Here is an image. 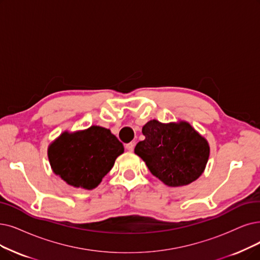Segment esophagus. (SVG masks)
<instances>
[{"label": "esophagus", "mask_w": 260, "mask_h": 260, "mask_svg": "<svg viewBox=\"0 0 260 260\" xmlns=\"http://www.w3.org/2000/svg\"><path fill=\"white\" fill-rule=\"evenodd\" d=\"M124 148H126L128 151H133V149H134V144H133V143L124 144Z\"/></svg>", "instance_id": "34e87169"}]
</instances>
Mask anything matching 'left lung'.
<instances>
[{"mask_svg": "<svg viewBox=\"0 0 260 260\" xmlns=\"http://www.w3.org/2000/svg\"><path fill=\"white\" fill-rule=\"evenodd\" d=\"M142 132L145 140L137 144L134 152L166 185H186L203 174L209 158V145L190 123H162L153 119Z\"/></svg>", "mask_w": 260, "mask_h": 260, "instance_id": "obj_1", "label": "left lung"}]
</instances>
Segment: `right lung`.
Returning <instances> with one entry per match:
<instances>
[{
  "mask_svg": "<svg viewBox=\"0 0 260 260\" xmlns=\"http://www.w3.org/2000/svg\"><path fill=\"white\" fill-rule=\"evenodd\" d=\"M122 152L123 146L117 138L98 126L64 132L48 149L53 172L68 184L86 190L96 188Z\"/></svg>",
  "mask_w": 260,
  "mask_h": 260,
  "instance_id": "1",
  "label": "right lung"
}]
</instances>
